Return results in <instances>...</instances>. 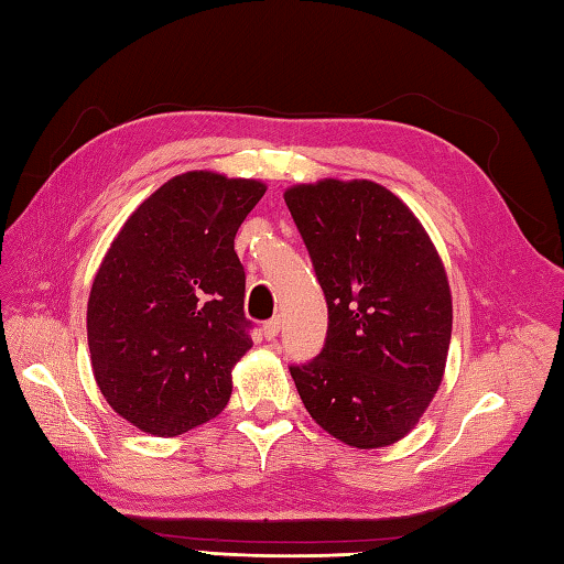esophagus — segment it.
Listing matches in <instances>:
<instances>
[{
  "instance_id": "esophagus-1",
  "label": "esophagus",
  "mask_w": 564,
  "mask_h": 564,
  "mask_svg": "<svg viewBox=\"0 0 564 564\" xmlns=\"http://www.w3.org/2000/svg\"><path fill=\"white\" fill-rule=\"evenodd\" d=\"M281 332V317H271L269 322H263V337L275 339Z\"/></svg>"
}]
</instances>
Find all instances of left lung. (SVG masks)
<instances>
[{
  "instance_id": "left-lung-1",
  "label": "left lung",
  "mask_w": 564,
  "mask_h": 564,
  "mask_svg": "<svg viewBox=\"0 0 564 564\" xmlns=\"http://www.w3.org/2000/svg\"><path fill=\"white\" fill-rule=\"evenodd\" d=\"M327 301V339L291 376L305 410L354 448L400 441L441 386L453 305L446 271L412 210L354 178L285 191Z\"/></svg>"
}]
</instances>
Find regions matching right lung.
Instances as JSON below:
<instances>
[{"instance_id":"add662e5","label":"right lung","mask_w":564,"mask_h":564,"mask_svg":"<svg viewBox=\"0 0 564 564\" xmlns=\"http://www.w3.org/2000/svg\"><path fill=\"white\" fill-rule=\"evenodd\" d=\"M267 186L213 172L174 176L140 203L106 251L87 307L106 402L154 436L208 422L251 346L235 235Z\"/></svg>"}]
</instances>
